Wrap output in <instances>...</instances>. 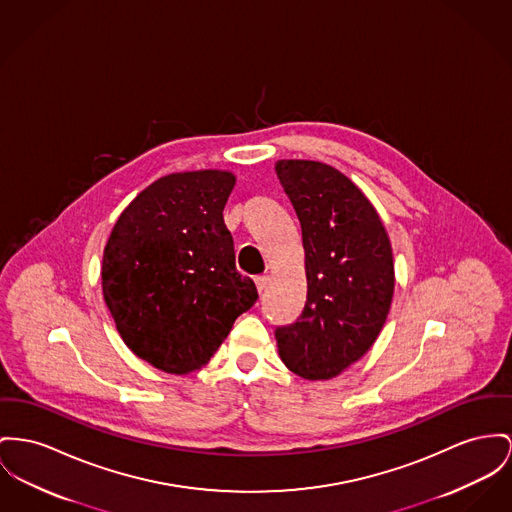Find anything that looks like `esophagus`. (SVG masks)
<instances>
[{"instance_id": "1", "label": "esophagus", "mask_w": 512, "mask_h": 512, "mask_svg": "<svg viewBox=\"0 0 512 512\" xmlns=\"http://www.w3.org/2000/svg\"><path fill=\"white\" fill-rule=\"evenodd\" d=\"M254 283H256L258 293H262V291L268 287V275H256V277H254Z\"/></svg>"}]
</instances>
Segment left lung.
<instances>
[{"mask_svg": "<svg viewBox=\"0 0 512 512\" xmlns=\"http://www.w3.org/2000/svg\"><path fill=\"white\" fill-rule=\"evenodd\" d=\"M303 231L307 303L275 328L283 363L308 380L340 375L375 343L394 295L392 246L363 192L316 161H277Z\"/></svg>", "mask_w": 512, "mask_h": 512, "instance_id": "obj_1", "label": "left lung"}]
</instances>
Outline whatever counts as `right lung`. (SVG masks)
Masks as SVG:
<instances>
[{
  "label": "right lung",
  "instance_id": "1",
  "mask_svg": "<svg viewBox=\"0 0 512 512\" xmlns=\"http://www.w3.org/2000/svg\"><path fill=\"white\" fill-rule=\"evenodd\" d=\"M231 172H176L145 188L118 217L103 256V293L139 359L188 375L211 359L258 299L237 272L223 209Z\"/></svg>",
  "mask_w": 512,
  "mask_h": 512
}]
</instances>
